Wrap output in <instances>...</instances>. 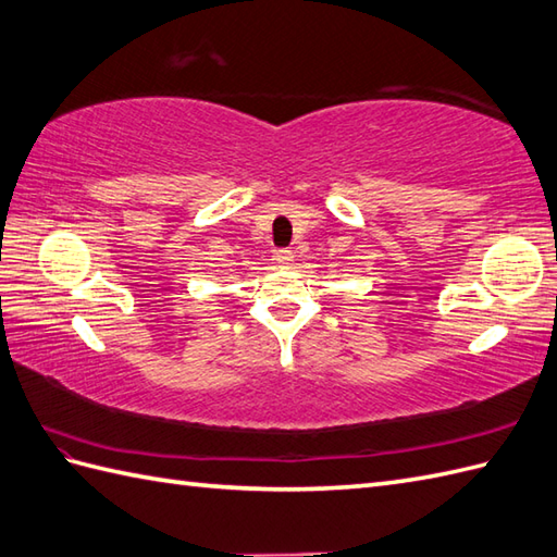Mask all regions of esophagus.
Returning <instances> with one entry per match:
<instances>
[{"label":"esophagus","mask_w":557,"mask_h":557,"mask_svg":"<svg viewBox=\"0 0 557 557\" xmlns=\"http://www.w3.org/2000/svg\"><path fill=\"white\" fill-rule=\"evenodd\" d=\"M275 261H277L280 265H289V263L294 261V253H292L289 249H280V251L275 253Z\"/></svg>","instance_id":"1"}]
</instances>
